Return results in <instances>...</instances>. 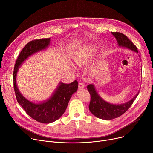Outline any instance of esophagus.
<instances>
[{
    "label": "esophagus",
    "mask_w": 153,
    "mask_h": 153,
    "mask_svg": "<svg viewBox=\"0 0 153 153\" xmlns=\"http://www.w3.org/2000/svg\"><path fill=\"white\" fill-rule=\"evenodd\" d=\"M84 84L82 82H79V89H83L84 88Z\"/></svg>",
    "instance_id": "esophagus-1"
}]
</instances>
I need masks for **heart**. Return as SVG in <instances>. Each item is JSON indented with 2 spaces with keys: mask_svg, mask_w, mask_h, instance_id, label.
<instances>
[{
  "mask_svg": "<svg viewBox=\"0 0 153 153\" xmlns=\"http://www.w3.org/2000/svg\"><path fill=\"white\" fill-rule=\"evenodd\" d=\"M92 50L90 48H84L74 58L75 63L78 66H81L90 59L92 56Z\"/></svg>",
  "mask_w": 153,
  "mask_h": 153,
  "instance_id": "heart-1",
  "label": "heart"
}]
</instances>
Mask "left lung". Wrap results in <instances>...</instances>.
<instances>
[{"mask_svg":"<svg viewBox=\"0 0 153 153\" xmlns=\"http://www.w3.org/2000/svg\"><path fill=\"white\" fill-rule=\"evenodd\" d=\"M111 33L116 38L120 46L127 48L138 53L137 48L126 35L120 32H111ZM87 90L91 95V101L89 105L91 112L96 117L102 120H112L123 115L129 109L139 94L138 92L129 102L120 105H114L103 100L96 92L93 84L88 85Z\"/></svg>","mask_w":153,"mask_h":153,"instance_id":"left-lung-1","label":"left lung"}]
</instances>
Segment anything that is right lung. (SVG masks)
Returning a JSON list of instances; mask_svg holds the SVG:
<instances>
[{"instance_id": "1", "label": "right lung", "mask_w": 153, "mask_h": 153, "mask_svg": "<svg viewBox=\"0 0 153 153\" xmlns=\"http://www.w3.org/2000/svg\"><path fill=\"white\" fill-rule=\"evenodd\" d=\"M50 43V38L35 39L28 43L16 60L13 73V89L18 103L30 117L43 123H52L62 115L72 95L77 91L78 88V82L76 80L70 84L60 82L51 97L40 103L29 101L20 92L16 83V76L22 63L31 54L45 49Z\"/></svg>"}]
</instances>
